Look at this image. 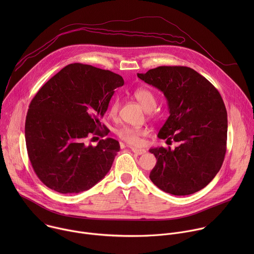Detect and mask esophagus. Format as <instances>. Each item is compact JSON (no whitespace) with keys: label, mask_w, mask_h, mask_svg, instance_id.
<instances>
[{"label":"esophagus","mask_w":254,"mask_h":254,"mask_svg":"<svg viewBox=\"0 0 254 254\" xmlns=\"http://www.w3.org/2000/svg\"><path fill=\"white\" fill-rule=\"evenodd\" d=\"M131 151H132L135 155H138V156H140V155L146 153V150H144V149H138V148H132Z\"/></svg>","instance_id":"obj_1"}]
</instances>
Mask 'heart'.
Wrapping results in <instances>:
<instances>
[{"label": "heart", "mask_w": 254, "mask_h": 254, "mask_svg": "<svg viewBox=\"0 0 254 254\" xmlns=\"http://www.w3.org/2000/svg\"><path fill=\"white\" fill-rule=\"evenodd\" d=\"M133 97L135 100L140 104V106L144 111L149 112V114H153V111L157 104V96L156 94L149 88H138L133 92ZM120 110V99L115 98L111 104L110 108H108V115L112 118L116 117L118 115V112ZM149 131L146 128H137L132 127L124 126L120 127L117 130V134L120 138L127 141L132 146H137L141 142V136L147 135Z\"/></svg>", "instance_id": "heart-1"}]
</instances>
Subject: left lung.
<instances>
[{
    "instance_id": "left-lung-1",
    "label": "left lung",
    "mask_w": 254,
    "mask_h": 254,
    "mask_svg": "<svg viewBox=\"0 0 254 254\" xmlns=\"http://www.w3.org/2000/svg\"><path fill=\"white\" fill-rule=\"evenodd\" d=\"M137 77L168 101L170 117L158 137L179 143L174 150H150L157 159L151 181L176 196L200 191L219 172L226 153L227 112L219 91L186 66H160Z\"/></svg>"
}]
</instances>
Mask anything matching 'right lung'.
Wrapping results in <instances>:
<instances>
[{"label":"right lung","instance_id":"right-lung-1","mask_svg":"<svg viewBox=\"0 0 254 254\" xmlns=\"http://www.w3.org/2000/svg\"><path fill=\"white\" fill-rule=\"evenodd\" d=\"M121 75L91 65L62 68L32 99L25 138L34 172L48 188L74 194L98 183L120 151L118 140L100 139L95 147L85 138L102 134L100 119L107 111ZM106 130V128H105Z\"/></svg>","mask_w":254,"mask_h":254}]
</instances>
